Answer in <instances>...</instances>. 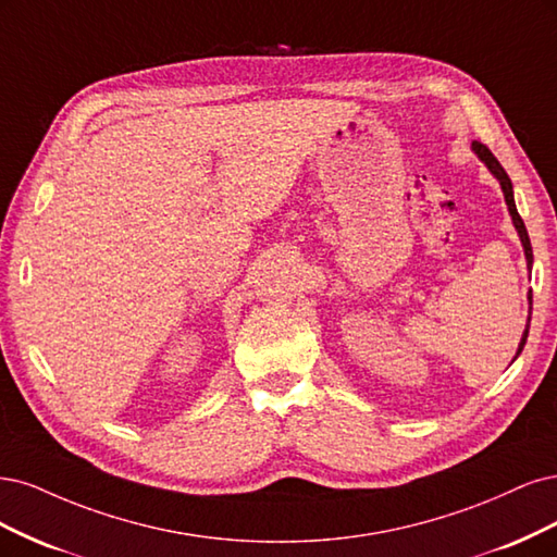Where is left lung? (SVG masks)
Returning <instances> with one entry per match:
<instances>
[{
    "instance_id": "left-lung-1",
    "label": "left lung",
    "mask_w": 557,
    "mask_h": 557,
    "mask_svg": "<svg viewBox=\"0 0 557 557\" xmlns=\"http://www.w3.org/2000/svg\"><path fill=\"white\" fill-rule=\"evenodd\" d=\"M472 150L476 152V157L483 161V164L488 166V171H491V173L497 177V181H499V187H502V191H505V201H507L509 214H511L513 226H516L518 236H520V243H523V249H525V259H528V268H530V271H532V245H530L528 228H525L523 220H520V214H518V210H516V201H513V187H511L509 175H507V171H505V169H502V164H499V161L495 159V154H493V152H491L486 146H483V143L474 140V143H472ZM528 298H530V317H532V289H530ZM530 317H528V326H525V333H523V337H520V345H518V351H516V356H518L520 351H523V347H525L528 331H530Z\"/></svg>"
}]
</instances>
